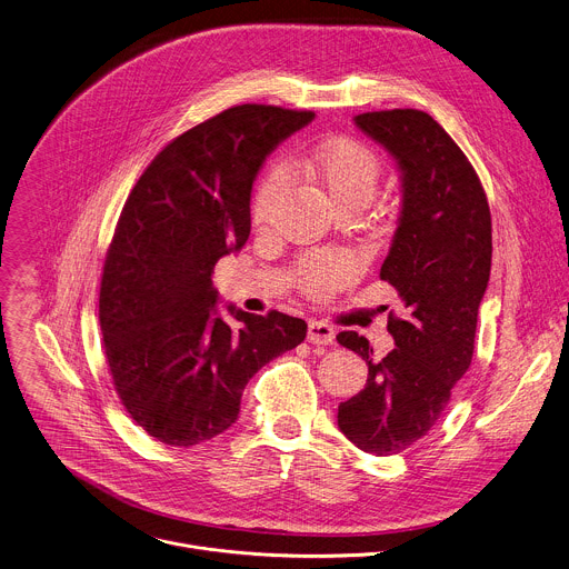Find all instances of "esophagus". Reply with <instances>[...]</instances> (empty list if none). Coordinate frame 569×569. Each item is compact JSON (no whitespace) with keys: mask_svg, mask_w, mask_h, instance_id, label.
I'll return each instance as SVG.
<instances>
[{"mask_svg":"<svg viewBox=\"0 0 569 569\" xmlns=\"http://www.w3.org/2000/svg\"><path fill=\"white\" fill-rule=\"evenodd\" d=\"M307 341L309 343H319V346H330L335 341V328L326 321L311 319L307 326Z\"/></svg>","mask_w":569,"mask_h":569,"instance_id":"obj_1","label":"esophagus"}]
</instances>
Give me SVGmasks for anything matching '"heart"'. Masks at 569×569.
<instances>
[{
    "mask_svg": "<svg viewBox=\"0 0 569 569\" xmlns=\"http://www.w3.org/2000/svg\"><path fill=\"white\" fill-rule=\"evenodd\" d=\"M291 169L307 173L317 180L330 199L341 208L348 203H368L375 194V187L382 176V162L366 142L350 136H335L307 153H296L289 160ZM287 169L282 164L271 167L258 182L256 194H252L250 217L258 228L267 226L276 206L280 203L287 189ZM359 273V262L346 250H328L313 252L305 258L296 278L305 293L309 296H330L337 289L346 287Z\"/></svg>",
    "mask_w": 569,
    "mask_h": 569,
    "instance_id": "heart-1",
    "label": "heart"
}]
</instances>
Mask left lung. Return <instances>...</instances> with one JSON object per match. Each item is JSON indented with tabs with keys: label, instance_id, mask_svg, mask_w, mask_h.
I'll list each match as a JSON object with an SVG mask.
<instances>
[{
	"label": "left lung",
	"instance_id": "obj_1",
	"mask_svg": "<svg viewBox=\"0 0 569 569\" xmlns=\"http://www.w3.org/2000/svg\"><path fill=\"white\" fill-rule=\"evenodd\" d=\"M355 123L400 171L402 208L380 278L407 317H389L396 348L385 359H372L366 337L337 335L368 363L363 391L341 402L337 418L359 450L389 457L427 436L470 368L492 226L477 171L433 117L396 108L357 114Z\"/></svg>",
	"mask_w": 569,
	"mask_h": 569
}]
</instances>
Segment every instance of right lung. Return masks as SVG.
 I'll use <instances>...</instances> for the list:
<instances>
[{
  "mask_svg": "<svg viewBox=\"0 0 569 569\" xmlns=\"http://www.w3.org/2000/svg\"><path fill=\"white\" fill-rule=\"evenodd\" d=\"M313 119L278 106L228 108L171 140L123 203L106 252L99 323L114 391L171 448L226 431L264 363L305 341L307 323L228 305L214 264L250 234V189L267 156Z\"/></svg>",
  "mask_w": 569,
  "mask_h": 569,
  "instance_id": "right-lung-1",
  "label": "right lung"
}]
</instances>
